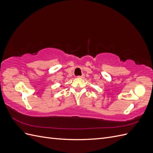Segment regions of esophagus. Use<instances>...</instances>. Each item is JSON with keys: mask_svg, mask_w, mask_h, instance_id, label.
<instances>
[{"mask_svg": "<svg viewBox=\"0 0 153 153\" xmlns=\"http://www.w3.org/2000/svg\"><path fill=\"white\" fill-rule=\"evenodd\" d=\"M84 75H81V76H78V78H84Z\"/></svg>", "mask_w": 153, "mask_h": 153, "instance_id": "1", "label": "esophagus"}]
</instances>
